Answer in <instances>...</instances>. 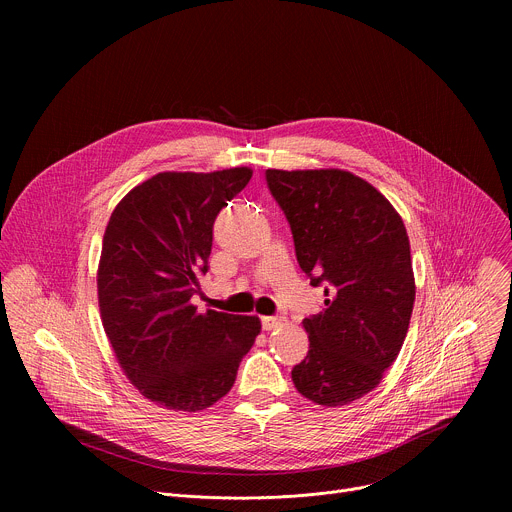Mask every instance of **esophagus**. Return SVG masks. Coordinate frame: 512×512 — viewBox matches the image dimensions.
Here are the masks:
<instances>
[{
  "instance_id": "obj_1",
  "label": "esophagus",
  "mask_w": 512,
  "mask_h": 512,
  "mask_svg": "<svg viewBox=\"0 0 512 512\" xmlns=\"http://www.w3.org/2000/svg\"><path fill=\"white\" fill-rule=\"evenodd\" d=\"M281 324H283V318H279V316H263V318H261L263 330H275V328H279Z\"/></svg>"
}]
</instances>
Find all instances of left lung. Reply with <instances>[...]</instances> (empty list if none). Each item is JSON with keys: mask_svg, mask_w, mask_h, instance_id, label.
Instances as JSON below:
<instances>
[{"mask_svg": "<svg viewBox=\"0 0 512 512\" xmlns=\"http://www.w3.org/2000/svg\"><path fill=\"white\" fill-rule=\"evenodd\" d=\"M296 257L324 308L304 318L306 358L291 381L310 401L346 405L373 391L395 362L413 312L405 225L369 182L344 170H267Z\"/></svg>", "mask_w": 512, "mask_h": 512, "instance_id": "8db88e82", "label": "left lung"}]
</instances>
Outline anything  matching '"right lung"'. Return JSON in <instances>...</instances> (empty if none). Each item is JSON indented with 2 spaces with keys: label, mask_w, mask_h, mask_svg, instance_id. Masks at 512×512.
<instances>
[{
  "label": "right lung",
  "mask_w": 512,
  "mask_h": 512,
  "mask_svg": "<svg viewBox=\"0 0 512 512\" xmlns=\"http://www.w3.org/2000/svg\"><path fill=\"white\" fill-rule=\"evenodd\" d=\"M251 176L164 172L109 218L97 279L103 328L127 379L162 407L200 411L225 397L261 330L255 316L192 306L216 216Z\"/></svg>",
  "instance_id": "right-lung-1"
}]
</instances>
